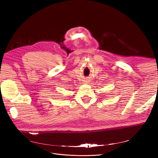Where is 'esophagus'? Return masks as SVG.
Wrapping results in <instances>:
<instances>
[{
  "label": "esophagus",
  "instance_id": "obj_1",
  "mask_svg": "<svg viewBox=\"0 0 158 158\" xmlns=\"http://www.w3.org/2000/svg\"><path fill=\"white\" fill-rule=\"evenodd\" d=\"M83 83H84V84H88V83H89V81H88V80H84V82H83Z\"/></svg>",
  "mask_w": 158,
  "mask_h": 158
}]
</instances>
